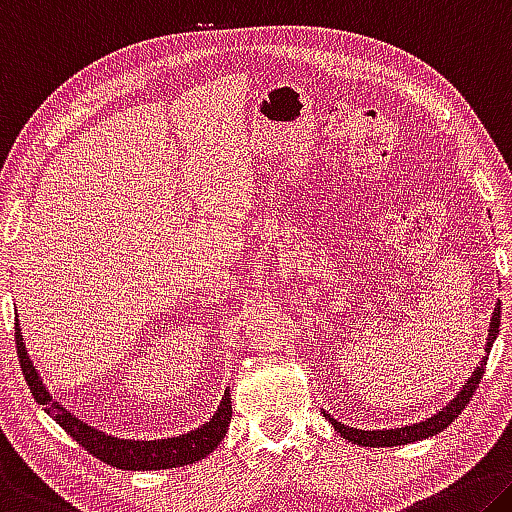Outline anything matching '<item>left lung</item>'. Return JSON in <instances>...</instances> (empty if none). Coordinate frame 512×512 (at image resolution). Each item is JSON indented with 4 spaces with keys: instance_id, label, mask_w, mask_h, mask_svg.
I'll return each instance as SVG.
<instances>
[{
    "instance_id": "left-lung-1",
    "label": "left lung",
    "mask_w": 512,
    "mask_h": 512,
    "mask_svg": "<svg viewBox=\"0 0 512 512\" xmlns=\"http://www.w3.org/2000/svg\"><path fill=\"white\" fill-rule=\"evenodd\" d=\"M499 323H501V303H497L492 312V319H490V330H488V342H485V355L481 358V362L476 364V369L472 371V376L465 380V385L460 387V392L453 396V399L435 412L433 417H428L424 421H419V424H410V426H401V428H383V431H362V428H351V426H344L342 421H337L328 412H323L326 419L330 421L332 426H335V431L348 440L351 444H360V446H401V444H410V442H419V440H426V437H433L437 433H442L446 426L451 424L453 419H456L462 410H465V405L472 399L474 389L478 385V380L483 376V369L485 364H488V355H490V348L494 344V339L499 335Z\"/></svg>"
}]
</instances>
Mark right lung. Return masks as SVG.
<instances>
[{
	"instance_id": "obj_1",
	"label": "right lung",
	"mask_w": 512,
	"mask_h": 512,
	"mask_svg": "<svg viewBox=\"0 0 512 512\" xmlns=\"http://www.w3.org/2000/svg\"><path fill=\"white\" fill-rule=\"evenodd\" d=\"M15 346H18L22 376L27 380L36 403L45 405L47 415H50L72 440L84 446L88 453H93L97 460L107 462V465L116 469H127V472H150L152 469V472H157V469L191 465V462L207 458L209 453L223 442L227 426H230L232 401L230 389H225L223 399L218 403L214 415L209 417V421L184 435L164 437V440H123V437L109 435L100 431V428L88 426L84 419L72 415V412L63 408L59 401L52 399L50 389L45 387L43 378L38 376V369L29 358L27 346H24L20 321L15 323Z\"/></svg>"
}]
</instances>
